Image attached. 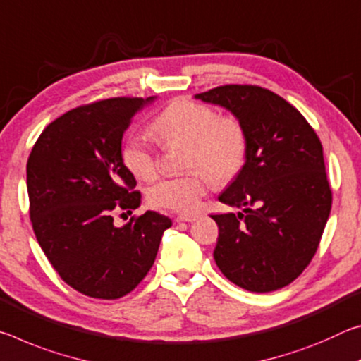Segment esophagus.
<instances>
[{"instance_id": "1", "label": "esophagus", "mask_w": 361, "mask_h": 361, "mask_svg": "<svg viewBox=\"0 0 361 361\" xmlns=\"http://www.w3.org/2000/svg\"><path fill=\"white\" fill-rule=\"evenodd\" d=\"M197 219H198L197 214H177L176 216V222H193Z\"/></svg>"}]
</instances>
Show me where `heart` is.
<instances>
[{
	"mask_svg": "<svg viewBox=\"0 0 361 361\" xmlns=\"http://www.w3.org/2000/svg\"><path fill=\"white\" fill-rule=\"evenodd\" d=\"M152 133L163 144H185L180 176L166 177L149 190V202L157 208L193 212L214 179L226 184L245 166L246 129L235 115H219L216 109L197 100L177 99L152 123ZM121 161L142 180L155 179L159 171L157 150L144 137H129L121 149Z\"/></svg>",
	"mask_w": 361,
	"mask_h": 361,
	"instance_id": "heart-1",
	"label": "heart"
}]
</instances>
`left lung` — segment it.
Listing matches in <instances>:
<instances>
[{
    "label": "left lung",
    "instance_id": "1",
    "mask_svg": "<svg viewBox=\"0 0 361 361\" xmlns=\"http://www.w3.org/2000/svg\"><path fill=\"white\" fill-rule=\"evenodd\" d=\"M243 123L246 163L219 200L243 212L211 216L219 227L217 267L236 286L270 293L310 264L333 193L323 147L300 111L261 86L226 85L195 96Z\"/></svg>",
    "mask_w": 361,
    "mask_h": 361
}]
</instances>
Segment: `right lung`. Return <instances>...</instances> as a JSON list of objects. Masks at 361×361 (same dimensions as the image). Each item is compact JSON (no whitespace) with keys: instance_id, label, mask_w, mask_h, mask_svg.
<instances>
[{"instance_id":"1","label":"right lung","mask_w":361,"mask_h":361,"mask_svg":"<svg viewBox=\"0 0 361 361\" xmlns=\"http://www.w3.org/2000/svg\"><path fill=\"white\" fill-rule=\"evenodd\" d=\"M153 97H111L80 105L49 123L27 161L33 232L61 279L85 296H126L149 274L163 232L155 211L114 224L139 208L140 192L121 161V139Z\"/></svg>"}]
</instances>
